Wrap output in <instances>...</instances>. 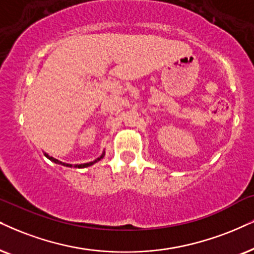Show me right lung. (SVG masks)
<instances>
[{"label":"right lung","instance_id":"1","mask_svg":"<svg viewBox=\"0 0 254 254\" xmlns=\"http://www.w3.org/2000/svg\"><path fill=\"white\" fill-rule=\"evenodd\" d=\"M44 156L47 157L48 159H50L51 162H54V163H56V164H61V165H63V166H66V168H71V164H68V163H63V162H61V160H59V159H56V158H54V157H50L49 155H48V153H46L44 152ZM105 156V152L103 151V153H102L101 155V157H98L97 159H95L94 162H89V163H84V164H75L73 165V168H77V169H83V168H88V166H91V165H94L95 163H97V162H99V160H101L102 158H103V157Z\"/></svg>","mask_w":254,"mask_h":254}]
</instances>
